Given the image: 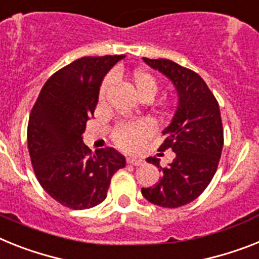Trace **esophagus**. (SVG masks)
<instances>
[{"label":"esophagus","mask_w":259,"mask_h":259,"mask_svg":"<svg viewBox=\"0 0 259 259\" xmlns=\"http://www.w3.org/2000/svg\"><path fill=\"white\" fill-rule=\"evenodd\" d=\"M127 164H132V166H141L143 163L142 159H137V158H127L126 159Z\"/></svg>","instance_id":"esophagus-1"}]
</instances>
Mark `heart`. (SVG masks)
Returning a JSON list of instances; mask_svg holds the SVG:
<instances>
[{
  "mask_svg": "<svg viewBox=\"0 0 259 259\" xmlns=\"http://www.w3.org/2000/svg\"><path fill=\"white\" fill-rule=\"evenodd\" d=\"M117 76H118L117 72L114 73V76L108 75L101 82L99 91L100 105L105 103L106 95L109 92V89L112 88L114 77H117ZM132 81H133L137 93L146 101L153 99L159 91V81L149 71H143V69L136 71L132 75ZM154 132H155V127L150 121L136 119L132 122L118 123L112 132V141L119 150H122L125 153H134L149 140L150 137L153 136Z\"/></svg>",
  "mask_w": 259,
  "mask_h": 259,
  "instance_id": "b5f03b06",
  "label": "heart"
}]
</instances>
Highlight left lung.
Instances as JSON below:
<instances>
[{"mask_svg": "<svg viewBox=\"0 0 259 259\" xmlns=\"http://www.w3.org/2000/svg\"><path fill=\"white\" fill-rule=\"evenodd\" d=\"M143 60L174 82L179 105L172 121L163 130L164 141L159 151L171 149L175 159L160 167L156 156L147 162L158 166L162 178L154 187L142 188L150 203L164 208H178L199 197L210 183L220 162L224 129L220 106L200 75L168 59Z\"/></svg>", "mask_w": 259, "mask_h": 259, "instance_id": "left-lung-1", "label": "left lung"}]
</instances>
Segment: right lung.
I'll list each match as a JSON object with an SVG mask.
<instances>
[{
	"mask_svg": "<svg viewBox=\"0 0 259 259\" xmlns=\"http://www.w3.org/2000/svg\"><path fill=\"white\" fill-rule=\"evenodd\" d=\"M123 55L84 56L45 82L30 113L27 147L39 184L58 203L88 209L105 200L110 179L125 167L112 147L92 153L82 142L105 73Z\"/></svg>",
	"mask_w": 259,
	"mask_h": 259,
	"instance_id": "add662e5",
	"label": "right lung"
}]
</instances>
